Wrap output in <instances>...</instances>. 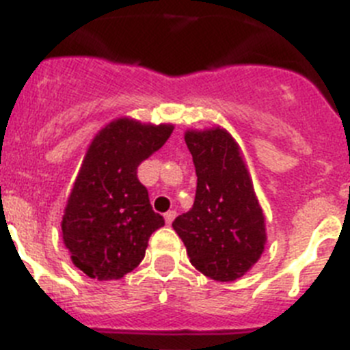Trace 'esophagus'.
Wrapping results in <instances>:
<instances>
[{
  "instance_id": "obj_1",
  "label": "esophagus",
  "mask_w": 350,
  "mask_h": 350,
  "mask_svg": "<svg viewBox=\"0 0 350 350\" xmlns=\"http://www.w3.org/2000/svg\"><path fill=\"white\" fill-rule=\"evenodd\" d=\"M174 218H176V211H167V213L163 214V219H165L167 225H171V223L174 221Z\"/></svg>"
}]
</instances>
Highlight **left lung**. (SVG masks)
Listing matches in <instances>:
<instances>
[{"mask_svg": "<svg viewBox=\"0 0 350 350\" xmlns=\"http://www.w3.org/2000/svg\"><path fill=\"white\" fill-rule=\"evenodd\" d=\"M185 141L193 157L197 191L191 209L178 216L172 228L198 272L232 282L265 251V214L241 146L226 129H188Z\"/></svg>", "mask_w": 350, "mask_h": 350, "instance_id": "1", "label": "left lung"}]
</instances>
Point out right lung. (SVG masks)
<instances>
[{"mask_svg":"<svg viewBox=\"0 0 350 350\" xmlns=\"http://www.w3.org/2000/svg\"><path fill=\"white\" fill-rule=\"evenodd\" d=\"M172 131V124L120 116L90 141L69 191L61 230L73 265L92 279H120L136 269L148 239L163 226L137 179V165L162 148Z\"/></svg>","mask_w":350,"mask_h":350,"instance_id":"right-lung-1","label":"right lung"}]
</instances>
